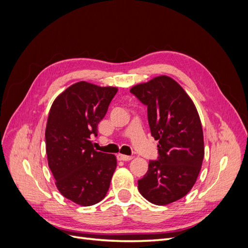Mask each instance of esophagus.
Segmentation results:
<instances>
[{
    "mask_svg": "<svg viewBox=\"0 0 248 248\" xmlns=\"http://www.w3.org/2000/svg\"><path fill=\"white\" fill-rule=\"evenodd\" d=\"M117 157L119 160H123V161H129L133 158L132 156H127V155H123V154H118Z\"/></svg>",
    "mask_w": 248,
    "mask_h": 248,
    "instance_id": "34e87169",
    "label": "esophagus"
}]
</instances>
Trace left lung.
I'll return each mask as SVG.
<instances>
[{
  "mask_svg": "<svg viewBox=\"0 0 248 248\" xmlns=\"http://www.w3.org/2000/svg\"><path fill=\"white\" fill-rule=\"evenodd\" d=\"M147 106L152 137L158 140L157 160H150L139 191L155 205L185 197L196 183L204 159V136L196 106L183 88L167 76L130 89Z\"/></svg>",
  "mask_w": 248,
  "mask_h": 248,
  "instance_id": "obj_1",
  "label": "left lung"
}]
</instances>
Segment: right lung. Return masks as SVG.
Returning <instances> with one entry per match:
<instances>
[{
	"mask_svg": "<svg viewBox=\"0 0 248 248\" xmlns=\"http://www.w3.org/2000/svg\"><path fill=\"white\" fill-rule=\"evenodd\" d=\"M117 92L115 87L78 81L51 104L46 129L48 167L59 191L78 205L97 204L109 188L117 158L94 150L91 138Z\"/></svg>",
	"mask_w": 248,
	"mask_h": 248,
	"instance_id": "1",
	"label": "right lung"
}]
</instances>
